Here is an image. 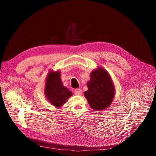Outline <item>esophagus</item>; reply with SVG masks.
<instances>
[{"instance_id": "esophagus-1", "label": "esophagus", "mask_w": 156, "mask_h": 156, "mask_svg": "<svg viewBox=\"0 0 156 156\" xmlns=\"http://www.w3.org/2000/svg\"><path fill=\"white\" fill-rule=\"evenodd\" d=\"M82 91L81 89H76L74 90V94L76 95H81Z\"/></svg>"}]
</instances>
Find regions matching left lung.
<instances>
[{"instance_id":"obj_1","label":"left lung","mask_w":156,"mask_h":156,"mask_svg":"<svg viewBox=\"0 0 156 156\" xmlns=\"http://www.w3.org/2000/svg\"><path fill=\"white\" fill-rule=\"evenodd\" d=\"M87 85L88 90L84 92V95L93 109L101 112L111 105L115 89L106 70L102 67L93 70L90 74V80Z\"/></svg>"}]
</instances>
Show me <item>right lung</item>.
I'll return each mask as SVG.
<instances>
[{
    "label": "right lung",
    "mask_w": 156,
    "mask_h": 156,
    "mask_svg": "<svg viewBox=\"0 0 156 156\" xmlns=\"http://www.w3.org/2000/svg\"><path fill=\"white\" fill-rule=\"evenodd\" d=\"M44 94L48 101L58 108H61L72 96V92L63 86L59 71H51L48 73L45 82Z\"/></svg>",
    "instance_id": "add662e5"
}]
</instances>
